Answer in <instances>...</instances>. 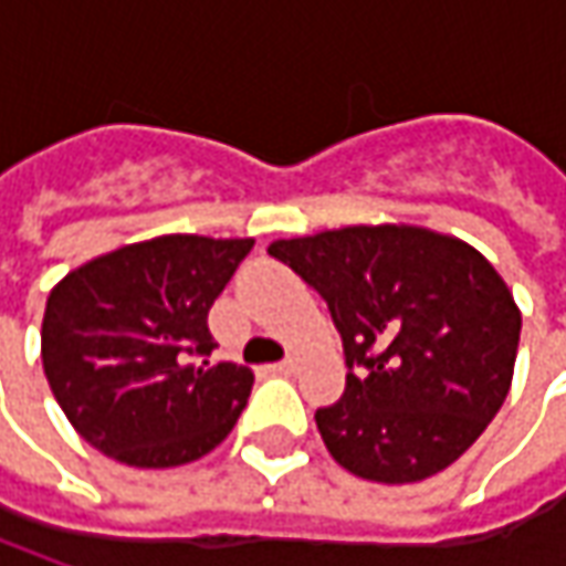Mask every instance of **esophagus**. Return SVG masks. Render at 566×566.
Wrapping results in <instances>:
<instances>
[{"mask_svg": "<svg viewBox=\"0 0 566 566\" xmlns=\"http://www.w3.org/2000/svg\"><path fill=\"white\" fill-rule=\"evenodd\" d=\"M271 371H276V375H293V371H295V359L276 361V365H271Z\"/></svg>", "mask_w": 566, "mask_h": 566, "instance_id": "obj_1", "label": "esophagus"}]
</instances>
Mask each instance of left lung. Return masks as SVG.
<instances>
[{"instance_id":"left-lung-1","label":"left lung","mask_w":566,"mask_h":566,"mask_svg":"<svg viewBox=\"0 0 566 566\" xmlns=\"http://www.w3.org/2000/svg\"><path fill=\"white\" fill-rule=\"evenodd\" d=\"M271 258L337 324L346 390L315 412L331 457L384 485L460 460L507 400L520 308L479 251L422 227H346L280 239Z\"/></svg>"}]
</instances>
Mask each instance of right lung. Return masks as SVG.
Segmentation results:
<instances>
[{
  "label": "right lung",
  "mask_w": 566,
  "mask_h": 566,
  "mask_svg": "<svg viewBox=\"0 0 566 566\" xmlns=\"http://www.w3.org/2000/svg\"><path fill=\"white\" fill-rule=\"evenodd\" d=\"M254 239L157 235L81 264L46 298L43 371L75 431L125 467L201 460L249 402L245 365L217 361L207 312Z\"/></svg>",
  "instance_id": "add662e5"
}]
</instances>
